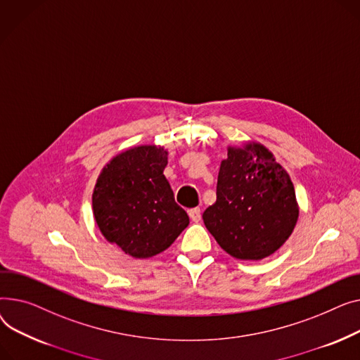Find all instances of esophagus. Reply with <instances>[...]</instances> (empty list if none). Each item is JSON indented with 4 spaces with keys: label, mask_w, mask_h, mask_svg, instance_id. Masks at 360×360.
I'll return each instance as SVG.
<instances>
[{
    "label": "esophagus",
    "mask_w": 360,
    "mask_h": 360,
    "mask_svg": "<svg viewBox=\"0 0 360 360\" xmlns=\"http://www.w3.org/2000/svg\"><path fill=\"white\" fill-rule=\"evenodd\" d=\"M188 217H190V219H192L193 222H199V221H200V218H202V215H200V209H199V207L190 209V210H188Z\"/></svg>",
    "instance_id": "obj_1"
}]
</instances>
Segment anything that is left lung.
I'll use <instances>...</instances> for the list:
<instances>
[{"mask_svg":"<svg viewBox=\"0 0 360 360\" xmlns=\"http://www.w3.org/2000/svg\"><path fill=\"white\" fill-rule=\"evenodd\" d=\"M221 161L217 200L202 215L229 256L262 260L290 237L300 218L292 180L263 143L228 145Z\"/></svg>","mask_w":360,"mask_h":360,"instance_id":"left-lung-1","label":"left lung"}]
</instances>
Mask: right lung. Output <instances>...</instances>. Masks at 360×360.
Segmentation results:
<instances>
[{
  "label": "right lung",
  "instance_id": "obj_1",
  "mask_svg": "<svg viewBox=\"0 0 360 360\" xmlns=\"http://www.w3.org/2000/svg\"><path fill=\"white\" fill-rule=\"evenodd\" d=\"M168 150L138 145L105 164L93 190V215L103 237L134 259L154 257L188 225L164 176Z\"/></svg>",
  "mask_w": 360,
  "mask_h": 360
}]
</instances>
